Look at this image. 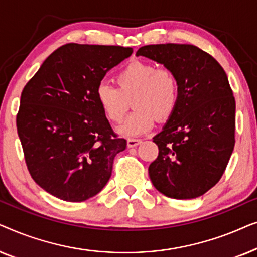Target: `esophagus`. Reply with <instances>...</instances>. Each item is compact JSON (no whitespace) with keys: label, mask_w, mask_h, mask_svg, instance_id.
I'll use <instances>...</instances> for the list:
<instances>
[{"label":"esophagus","mask_w":257,"mask_h":257,"mask_svg":"<svg viewBox=\"0 0 257 257\" xmlns=\"http://www.w3.org/2000/svg\"><path fill=\"white\" fill-rule=\"evenodd\" d=\"M142 144V140L140 139H127V146L128 147H136Z\"/></svg>","instance_id":"obj_1"}]
</instances>
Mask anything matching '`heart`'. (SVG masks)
Wrapping results in <instances>:
<instances>
[{"label":"heart","instance_id":"1","mask_svg":"<svg viewBox=\"0 0 257 257\" xmlns=\"http://www.w3.org/2000/svg\"><path fill=\"white\" fill-rule=\"evenodd\" d=\"M117 87L100 83L96 100L105 117L119 122L130 107L135 111L117 128L124 137L142 136L153 128L156 118L167 120L179 103V82L170 69H157L151 63L132 61L115 76Z\"/></svg>","mask_w":257,"mask_h":257}]
</instances>
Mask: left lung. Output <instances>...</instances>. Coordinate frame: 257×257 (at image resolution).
I'll use <instances>...</instances> for the list:
<instances>
[{"instance_id": "obj_1", "label": "left lung", "mask_w": 257, "mask_h": 257, "mask_svg": "<svg viewBox=\"0 0 257 257\" xmlns=\"http://www.w3.org/2000/svg\"><path fill=\"white\" fill-rule=\"evenodd\" d=\"M136 56L170 69L179 103L153 137L159 154L150 165L154 187L172 199H195L222 177L235 145V98L215 58L192 44H152Z\"/></svg>"}]
</instances>
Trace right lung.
Here are the masks:
<instances>
[{
    "instance_id": "obj_1",
    "label": "right lung",
    "mask_w": 257,
    "mask_h": 257,
    "mask_svg": "<svg viewBox=\"0 0 257 257\" xmlns=\"http://www.w3.org/2000/svg\"><path fill=\"white\" fill-rule=\"evenodd\" d=\"M132 52L117 45H62L24 86L17 133L31 178L49 194L82 202L110 180L126 140L111 128L96 87Z\"/></svg>"
}]
</instances>
